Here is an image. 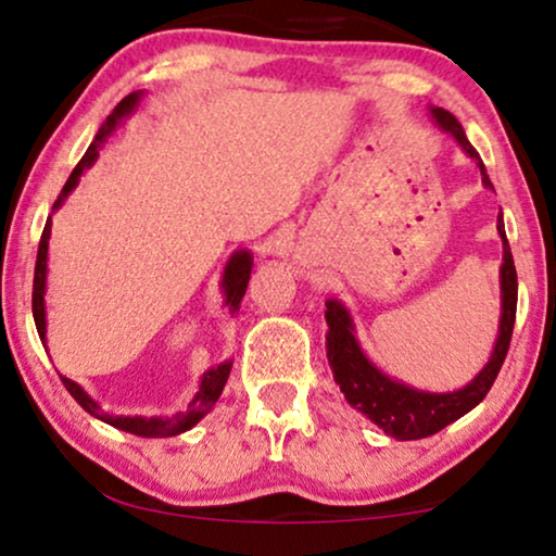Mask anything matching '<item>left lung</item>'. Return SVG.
<instances>
[{
	"label": "left lung",
	"mask_w": 556,
	"mask_h": 556,
	"mask_svg": "<svg viewBox=\"0 0 556 556\" xmlns=\"http://www.w3.org/2000/svg\"><path fill=\"white\" fill-rule=\"evenodd\" d=\"M434 119L442 125L446 132L457 137L459 146L465 148V153L475 157L478 168L482 173V184L488 189H493L490 184L485 165H482L478 150L467 142L465 129L459 125L457 117L452 112L431 110ZM498 232L503 237V268H501V291H503V316H501V334L495 342L493 357L485 365L478 378L463 391L454 393H424L414 391V388L395 383L378 370V367L367 363L363 350L357 348L355 334H352V321L348 308L340 301H327V357L334 372V380L340 383L344 399H348L357 410H363L367 419L378 424L386 434H391L401 442L406 439H424L437 434L444 427H450L452 421H457L459 416H465L467 410H472L478 403L485 399L490 388H493L495 378H498L503 359L508 355L510 337H514V321H516V301H518V278H516V265L514 255H510V244L506 240V227L503 219H498Z\"/></svg>",
	"instance_id": "left-lung-1"
}]
</instances>
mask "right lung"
Instances as JSON below:
<instances>
[{"mask_svg":"<svg viewBox=\"0 0 556 556\" xmlns=\"http://www.w3.org/2000/svg\"><path fill=\"white\" fill-rule=\"evenodd\" d=\"M135 104H137V93H129V97H125L117 106H114V112L110 114V117H106L102 129H99L97 137H93L89 150H86L84 157L78 161V165L74 168V173L68 176L66 186H63L61 193H58L53 208L61 206L63 199H66L68 193L74 191V186L78 184V176H81V173L89 168L93 161H97L99 148H102L106 142V137L114 132V127L119 125V119L135 110ZM48 237H50V219L46 222V229H42L40 248H38V261H35V278H33V316H35V327H38L40 340H46V301H42V293H46ZM250 273H252L250 255H248V252H237V255L227 265L225 280H222V286H225V295H227V306L232 308V312L240 308L242 295H244V291H248ZM229 370H232V363H225V365L214 367V370L204 372V380H201L197 399L189 403V408L181 410V414L170 416V419H140V416H135V419H127V416H125V419H122V416H106L104 410L99 408V403H93L89 395H86L81 388L74 383V380H68V378H61V380H63V386H66V391L74 395L78 406H81L84 410H89V414L97 416V419L112 424V427H117L122 431H129V434H135V437H176V434H181V431L191 429L193 424L204 419L208 410H212L216 399L222 395V388H225V383H227Z\"/></svg>","mask_w":556,"mask_h":556,"instance_id":"add662e5","label":"right lung"}]
</instances>
